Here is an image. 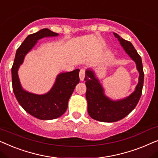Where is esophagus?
I'll use <instances>...</instances> for the list:
<instances>
[{"instance_id": "1", "label": "esophagus", "mask_w": 158, "mask_h": 158, "mask_svg": "<svg viewBox=\"0 0 158 158\" xmlns=\"http://www.w3.org/2000/svg\"><path fill=\"white\" fill-rule=\"evenodd\" d=\"M85 69H81L80 71H79V78H80V80L81 81H84V79H85Z\"/></svg>"}]
</instances>
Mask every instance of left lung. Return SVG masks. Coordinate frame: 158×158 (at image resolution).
Returning a JSON list of instances; mask_svg holds the SVG:
<instances>
[{
    "instance_id": "obj_1",
    "label": "left lung",
    "mask_w": 158,
    "mask_h": 158,
    "mask_svg": "<svg viewBox=\"0 0 158 158\" xmlns=\"http://www.w3.org/2000/svg\"><path fill=\"white\" fill-rule=\"evenodd\" d=\"M113 35L118 40L126 52L136 63L139 77L133 93L124 99L115 101L104 94L103 87L95 77L94 71L90 69L86 71L85 81L87 86L86 99L88 113L92 118L102 122H115L129 115L139 100L144 83V71L140 56L129 41L123 40L116 33H113Z\"/></svg>"
}]
</instances>
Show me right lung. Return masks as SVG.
<instances>
[{
	"label": "right lung",
	"instance_id": "add662e5",
	"mask_svg": "<svg viewBox=\"0 0 158 158\" xmlns=\"http://www.w3.org/2000/svg\"><path fill=\"white\" fill-rule=\"evenodd\" d=\"M58 35V33L47 28L28 35L16 50L11 69L12 87L16 100L25 111L40 120L56 119L66 112L69 98L76 85L79 82V69L59 73L51 89L44 94H36L25 91L21 86L18 70L24 61L25 56L36 45L38 40Z\"/></svg>",
	"mask_w": 158,
	"mask_h": 158
}]
</instances>
